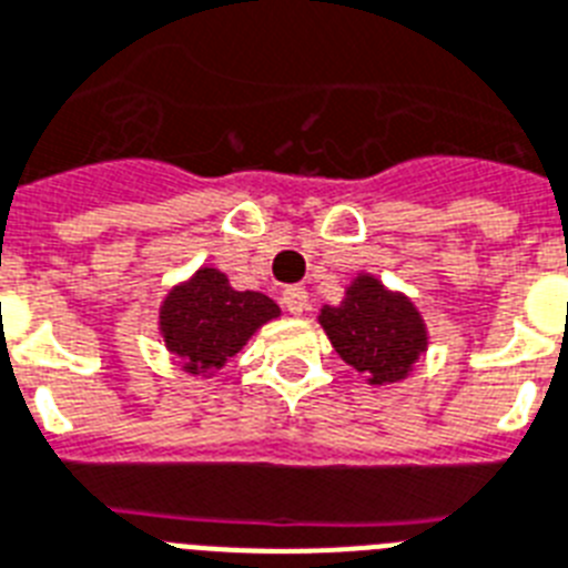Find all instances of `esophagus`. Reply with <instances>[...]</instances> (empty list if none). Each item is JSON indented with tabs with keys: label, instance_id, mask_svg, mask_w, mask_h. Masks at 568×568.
Instances as JSON below:
<instances>
[{
	"label": "esophagus",
	"instance_id": "34e87169",
	"mask_svg": "<svg viewBox=\"0 0 568 568\" xmlns=\"http://www.w3.org/2000/svg\"><path fill=\"white\" fill-rule=\"evenodd\" d=\"M283 306L292 312V315H303L308 308V292L300 288V285H288L283 292Z\"/></svg>",
	"mask_w": 568,
	"mask_h": 568
}]
</instances>
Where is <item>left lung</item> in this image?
<instances>
[{"label":"left lung","mask_w":568,"mask_h":568,"mask_svg":"<svg viewBox=\"0 0 568 568\" xmlns=\"http://www.w3.org/2000/svg\"><path fill=\"white\" fill-rule=\"evenodd\" d=\"M332 347L367 385H394L405 379L426 353V321L412 300L390 292L373 274H358L338 306L317 315Z\"/></svg>","instance_id":"obj_1"}]
</instances>
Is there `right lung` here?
<instances>
[{
	"label": "right lung",
	"instance_id": "1",
	"mask_svg": "<svg viewBox=\"0 0 568 568\" xmlns=\"http://www.w3.org/2000/svg\"><path fill=\"white\" fill-rule=\"evenodd\" d=\"M274 317H280L274 300L260 292H236L219 268H201L165 294L160 332L183 371L212 376Z\"/></svg>",
	"mask_w": 568,
	"mask_h": 568
}]
</instances>
